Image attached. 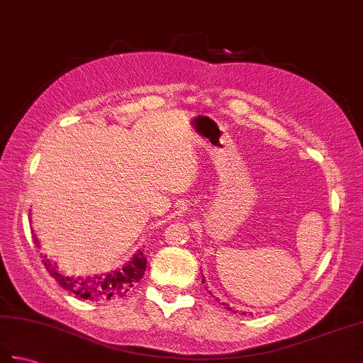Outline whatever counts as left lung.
Wrapping results in <instances>:
<instances>
[{"instance_id":"left-lung-1","label":"left lung","mask_w":363,"mask_h":363,"mask_svg":"<svg viewBox=\"0 0 363 363\" xmlns=\"http://www.w3.org/2000/svg\"><path fill=\"white\" fill-rule=\"evenodd\" d=\"M203 281V284H205V280H201ZM208 293H211V291H208ZM228 309H231V308H228Z\"/></svg>"}]
</instances>
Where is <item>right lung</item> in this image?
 I'll list each match as a JSON object with an SVG mask.
<instances>
[{"instance_id":"right-lung-1","label":"right lung","mask_w":363,"mask_h":363,"mask_svg":"<svg viewBox=\"0 0 363 363\" xmlns=\"http://www.w3.org/2000/svg\"><path fill=\"white\" fill-rule=\"evenodd\" d=\"M37 243L38 240H35V245ZM43 263L61 288L82 298L92 300V302H104V300L126 296L128 291L143 279L146 271V257L143 251H138L126 267L99 277H66L52 267L46 255L43 257Z\"/></svg>"}]
</instances>
